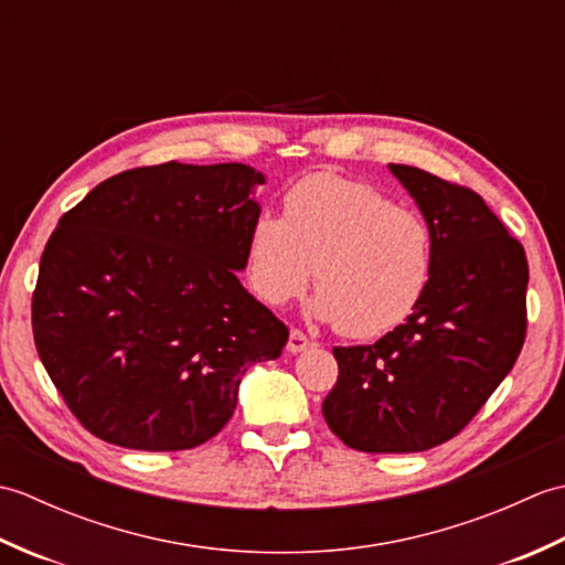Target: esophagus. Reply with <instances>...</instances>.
Returning a JSON list of instances; mask_svg holds the SVG:
<instances>
[{
	"label": "esophagus",
	"mask_w": 565,
	"mask_h": 565,
	"mask_svg": "<svg viewBox=\"0 0 565 565\" xmlns=\"http://www.w3.org/2000/svg\"><path fill=\"white\" fill-rule=\"evenodd\" d=\"M310 347V338L308 334H303L301 330H291V334H289V344H286V350H289L291 354H298V352H306Z\"/></svg>",
	"instance_id": "obj_1"
}]
</instances>
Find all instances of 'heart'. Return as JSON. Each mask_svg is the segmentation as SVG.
I'll return each mask as SVG.
<instances>
[{"label": "heart", "mask_w": 565, "mask_h": 565, "mask_svg": "<svg viewBox=\"0 0 565 565\" xmlns=\"http://www.w3.org/2000/svg\"><path fill=\"white\" fill-rule=\"evenodd\" d=\"M249 231L247 269L262 301L301 296L316 274L313 316L347 338H379L415 313L435 264V235L417 211L374 186L310 174Z\"/></svg>", "instance_id": "b5f03b06"}]
</instances>
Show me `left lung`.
<instances>
[{"label":"left lung","instance_id":"left-lung-1","mask_svg":"<svg viewBox=\"0 0 565 565\" xmlns=\"http://www.w3.org/2000/svg\"><path fill=\"white\" fill-rule=\"evenodd\" d=\"M435 235L415 313L374 344L334 347L340 374L322 415L347 447L411 454L471 423L518 362L530 267L520 239L473 189L388 164Z\"/></svg>","mask_w":565,"mask_h":565}]
</instances>
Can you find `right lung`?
Listing matches in <instances>:
<instances>
[{
    "label": "right lung",
    "mask_w": 565,
    "mask_h": 565,
    "mask_svg": "<svg viewBox=\"0 0 565 565\" xmlns=\"http://www.w3.org/2000/svg\"><path fill=\"white\" fill-rule=\"evenodd\" d=\"M247 164L136 167L94 186L47 239L31 301L47 376L82 427L116 447L182 451L237 405L247 366L289 328L245 291Z\"/></svg>",
    "instance_id": "obj_1"
}]
</instances>
